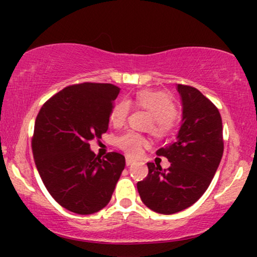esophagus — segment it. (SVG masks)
Listing matches in <instances>:
<instances>
[{
	"mask_svg": "<svg viewBox=\"0 0 257 257\" xmlns=\"http://www.w3.org/2000/svg\"><path fill=\"white\" fill-rule=\"evenodd\" d=\"M133 163H134V159H132V158H126L125 159V164H126V166H132V164Z\"/></svg>",
	"mask_w": 257,
	"mask_h": 257,
	"instance_id": "esophagus-1",
	"label": "esophagus"
}]
</instances>
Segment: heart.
<instances>
[{
  "label": "heart",
  "mask_w": 257,
  "mask_h": 257,
  "mask_svg": "<svg viewBox=\"0 0 257 257\" xmlns=\"http://www.w3.org/2000/svg\"><path fill=\"white\" fill-rule=\"evenodd\" d=\"M135 105L144 108L153 117L152 132L158 137H164L172 132L175 122L176 106L172 96L163 91L143 90L135 96ZM131 105L126 100H120L113 106L110 119L114 125H122L128 118ZM117 146L128 156L135 157L140 155L147 140L135 132H128L117 138Z\"/></svg>",
  "instance_id": "obj_1"
}]
</instances>
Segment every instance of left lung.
I'll return each instance as SVG.
<instances>
[{
    "label": "left lung",
    "mask_w": 257,
    "mask_h": 257,
    "mask_svg": "<svg viewBox=\"0 0 257 257\" xmlns=\"http://www.w3.org/2000/svg\"><path fill=\"white\" fill-rule=\"evenodd\" d=\"M182 119L178 135L158 156L168 169L147 163L149 175L138 182L140 198L156 213H179L198 200L210 185L222 158V119L217 107L191 85L178 84Z\"/></svg>",
    "instance_id": "left-lung-1"
}]
</instances>
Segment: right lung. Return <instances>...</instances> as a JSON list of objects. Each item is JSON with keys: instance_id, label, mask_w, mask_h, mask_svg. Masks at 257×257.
<instances>
[{"instance_id": "right-lung-1", "label": "right lung", "mask_w": 257, "mask_h": 257, "mask_svg": "<svg viewBox=\"0 0 257 257\" xmlns=\"http://www.w3.org/2000/svg\"><path fill=\"white\" fill-rule=\"evenodd\" d=\"M119 90L110 83L70 85L37 114L32 152L38 174L53 198L72 213L89 215L105 208L125 167L120 153L100 158L89 145L108 129Z\"/></svg>"}]
</instances>
